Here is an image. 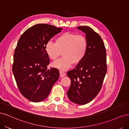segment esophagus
I'll return each mask as SVG.
<instances>
[{
  "mask_svg": "<svg viewBox=\"0 0 129 129\" xmlns=\"http://www.w3.org/2000/svg\"><path fill=\"white\" fill-rule=\"evenodd\" d=\"M59 73H60V77H63L66 76V73L61 71H59Z\"/></svg>",
  "mask_w": 129,
  "mask_h": 129,
  "instance_id": "1",
  "label": "esophagus"
}]
</instances>
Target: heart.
Listing matches in <instances>:
<instances>
[{
	"mask_svg": "<svg viewBox=\"0 0 129 129\" xmlns=\"http://www.w3.org/2000/svg\"><path fill=\"white\" fill-rule=\"evenodd\" d=\"M88 50V42L86 37L76 33H62L55 40V43L48 42L45 46L47 55L52 60H56L63 52L64 57L53 63L52 66L65 71L72 64L78 65L84 60Z\"/></svg>",
	"mask_w": 129,
	"mask_h": 129,
	"instance_id": "obj_1",
	"label": "heart"
}]
</instances>
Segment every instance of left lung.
<instances>
[{"mask_svg":"<svg viewBox=\"0 0 129 129\" xmlns=\"http://www.w3.org/2000/svg\"><path fill=\"white\" fill-rule=\"evenodd\" d=\"M88 42L87 55L80 64L68 72L71 84L67 94L72 102L85 105L96 96L107 72L106 50L101 36L88 26L78 27Z\"/></svg>","mask_w":129,"mask_h":129,"instance_id":"8db88e82","label":"left lung"}]
</instances>
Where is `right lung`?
Returning a JSON list of instances; mask_svg holds the SVG:
<instances>
[{
    "label": "right lung",
    "mask_w": 129,
    "mask_h": 129,
    "mask_svg": "<svg viewBox=\"0 0 129 129\" xmlns=\"http://www.w3.org/2000/svg\"><path fill=\"white\" fill-rule=\"evenodd\" d=\"M61 30L50 24H37L24 31L18 41L12 71L20 93L30 101L46 99L59 77L57 69H48L50 59L45 46Z\"/></svg>",
    "instance_id": "add662e5"
}]
</instances>
